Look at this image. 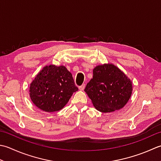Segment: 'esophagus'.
Wrapping results in <instances>:
<instances>
[{
    "label": "esophagus",
    "mask_w": 161,
    "mask_h": 161,
    "mask_svg": "<svg viewBox=\"0 0 161 161\" xmlns=\"http://www.w3.org/2000/svg\"><path fill=\"white\" fill-rule=\"evenodd\" d=\"M84 88H85V84H82V85H81V86H80V87H79V89H80V91H83L84 89Z\"/></svg>",
    "instance_id": "1"
}]
</instances>
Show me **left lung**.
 Returning <instances> with one entry per match:
<instances>
[{
    "label": "left lung",
    "mask_w": 161,
    "mask_h": 161,
    "mask_svg": "<svg viewBox=\"0 0 161 161\" xmlns=\"http://www.w3.org/2000/svg\"><path fill=\"white\" fill-rule=\"evenodd\" d=\"M85 92L93 106L103 113L113 112L126 105L133 92L132 81L117 66L105 64L96 66Z\"/></svg>",
    "instance_id": "1"
}]
</instances>
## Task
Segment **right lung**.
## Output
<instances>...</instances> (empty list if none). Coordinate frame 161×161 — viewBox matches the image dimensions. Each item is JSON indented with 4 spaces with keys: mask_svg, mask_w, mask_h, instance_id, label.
Masks as SVG:
<instances>
[{
    "mask_svg": "<svg viewBox=\"0 0 161 161\" xmlns=\"http://www.w3.org/2000/svg\"><path fill=\"white\" fill-rule=\"evenodd\" d=\"M78 91L72 75L64 65H46L30 85L29 96L37 108L46 112H57Z\"/></svg>",
    "mask_w": 161,
    "mask_h": 161,
    "instance_id": "add662e5",
    "label": "right lung"
}]
</instances>
